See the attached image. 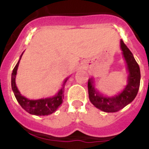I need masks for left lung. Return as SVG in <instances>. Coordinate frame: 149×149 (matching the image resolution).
Segmentation results:
<instances>
[{"mask_svg":"<svg viewBox=\"0 0 149 149\" xmlns=\"http://www.w3.org/2000/svg\"><path fill=\"white\" fill-rule=\"evenodd\" d=\"M120 45L124 58L127 63V69L129 72L127 84L122 93L113 97L103 95L95 90L93 78L89 79L88 81V92L91 103L98 109L107 113L119 111L132 102L137 95L140 84V70L138 63L122 39Z\"/></svg>","mask_w":149,"mask_h":149,"instance_id":"8db88e82","label":"left lung"}]
</instances>
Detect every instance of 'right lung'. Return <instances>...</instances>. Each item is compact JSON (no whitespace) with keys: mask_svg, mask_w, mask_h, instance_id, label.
<instances>
[{"mask_svg":"<svg viewBox=\"0 0 149 149\" xmlns=\"http://www.w3.org/2000/svg\"><path fill=\"white\" fill-rule=\"evenodd\" d=\"M22 54H23V53H22ZM22 54L21 55L20 59L15 65V68H13V73H12V89L14 93V95H15V98L19 103V104L22 106V108L24 109L30 114L36 116H48L53 113L54 112L56 111V109L58 108V107L63 103V100L64 98V94H63L64 86H65V84L68 78L65 80L61 89L59 91L56 95L53 96V97L38 100H30L25 98L18 91L16 84H15V76H16L17 74V69H18L19 62L22 58Z\"/></svg>","mask_w":149,"mask_h":149,"instance_id":"right-lung-1","label":"right lung"}]
</instances>
